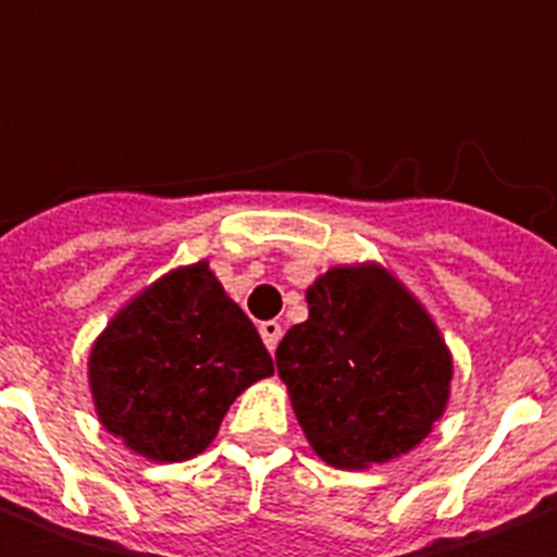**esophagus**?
Returning a JSON list of instances; mask_svg holds the SVG:
<instances>
[{
  "instance_id": "obj_1",
  "label": "esophagus",
  "mask_w": 557,
  "mask_h": 557,
  "mask_svg": "<svg viewBox=\"0 0 557 557\" xmlns=\"http://www.w3.org/2000/svg\"><path fill=\"white\" fill-rule=\"evenodd\" d=\"M259 336L265 342L268 351H274L280 336H283V324H280V321H262V324H259Z\"/></svg>"
}]
</instances>
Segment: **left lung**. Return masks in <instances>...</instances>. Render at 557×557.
I'll return each instance as SVG.
<instances>
[{"label": "left lung", "mask_w": 557, "mask_h": 557, "mask_svg": "<svg viewBox=\"0 0 557 557\" xmlns=\"http://www.w3.org/2000/svg\"><path fill=\"white\" fill-rule=\"evenodd\" d=\"M310 319L277 348L304 434L331 467L405 455L448 398L451 360L434 321L383 268H331L307 289Z\"/></svg>", "instance_id": "8db88e82"}]
</instances>
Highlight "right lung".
I'll return each instance as SVG.
<instances>
[{
	"instance_id": "obj_1",
	"label": "right lung",
	"mask_w": 557,
	"mask_h": 557,
	"mask_svg": "<svg viewBox=\"0 0 557 557\" xmlns=\"http://www.w3.org/2000/svg\"><path fill=\"white\" fill-rule=\"evenodd\" d=\"M274 372L253 321L206 262L141 292L90 351L102 425L150 460H188L218 434L236 395Z\"/></svg>"
}]
</instances>
